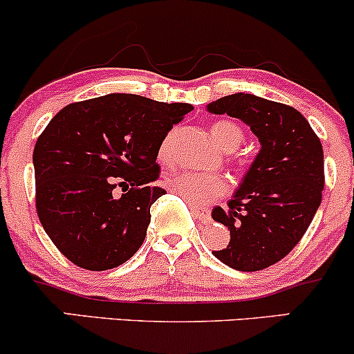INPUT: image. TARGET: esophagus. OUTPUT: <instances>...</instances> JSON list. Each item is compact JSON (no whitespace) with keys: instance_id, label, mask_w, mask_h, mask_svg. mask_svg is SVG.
I'll use <instances>...</instances> for the list:
<instances>
[{"instance_id":"1","label":"esophagus","mask_w":354,"mask_h":354,"mask_svg":"<svg viewBox=\"0 0 354 354\" xmlns=\"http://www.w3.org/2000/svg\"><path fill=\"white\" fill-rule=\"evenodd\" d=\"M191 213L194 214V218L200 219L201 223H209L211 221V213L206 208H191Z\"/></svg>"}]
</instances>
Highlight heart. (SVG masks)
<instances>
[{
    "instance_id": "heart-1",
    "label": "heart",
    "mask_w": 354,
    "mask_h": 354,
    "mask_svg": "<svg viewBox=\"0 0 354 354\" xmlns=\"http://www.w3.org/2000/svg\"><path fill=\"white\" fill-rule=\"evenodd\" d=\"M211 136L214 143L223 151H234L243 141V131L239 126L230 121H218L211 126ZM158 158L161 163H169L171 160V145L169 138H166L163 145L160 146ZM166 186L171 193L178 194L181 200H185L191 208H203L208 206L218 198L225 196L228 193L230 185L223 174L219 173H173L166 178Z\"/></svg>"
}]
</instances>
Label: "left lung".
Returning <instances> with one entry per match:
<instances>
[{
	"mask_svg": "<svg viewBox=\"0 0 354 354\" xmlns=\"http://www.w3.org/2000/svg\"><path fill=\"white\" fill-rule=\"evenodd\" d=\"M206 109L241 120L261 143L228 208L211 211L231 234L228 246L213 254L238 271L265 270L298 245L319 208L323 146L306 118L288 104L236 93Z\"/></svg>",
	"mask_w": 354,
	"mask_h": 354,
	"instance_id": "obj_1",
	"label": "left lung"
}]
</instances>
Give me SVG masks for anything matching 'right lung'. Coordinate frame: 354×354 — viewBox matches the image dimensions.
<instances>
[{
  "mask_svg": "<svg viewBox=\"0 0 354 354\" xmlns=\"http://www.w3.org/2000/svg\"><path fill=\"white\" fill-rule=\"evenodd\" d=\"M191 109L111 93L68 104L44 128L33 151L36 211L71 263L104 271L140 250L151 205L166 194L153 186L158 151Z\"/></svg>",
  "mask_w": 354,
  "mask_h": 354,
  "instance_id": "right-lung-1",
  "label": "right lung"
}]
</instances>
